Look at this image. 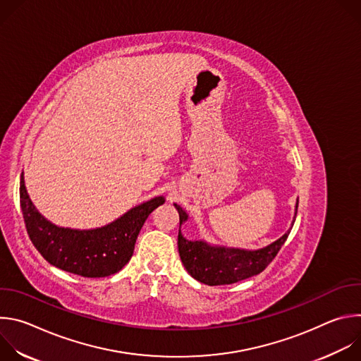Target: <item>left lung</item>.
Segmentation results:
<instances>
[{"instance_id":"8db88e82","label":"left lung","mask_w":361,"mask_h":361,"mask_svg":"<svg viewBox=\"0 0 361 361\" xmlns=\"http://www.w3.org/2000/svg\"><path fill=\"white\" fill-rule=\"evenodd\" d=\"M174 205L181 224L187 220V213L180 205ZM297 207L298 202L295 204V216ZM288 234L290 230L266 248L245 251L238 248L212 247L204 241H188L178 233V252L185 270L197 281L209 286H224L250 279L266 270V267L276 259Z\"/></svg>"}]
</instances>
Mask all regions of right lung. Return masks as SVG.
I'll list each match as a JSON object with an SVG mask.
<instances>
[{
    "instance_id": "add662e5",
    "label": "right lung",
    "mask_w": 361,
    "mask_h": 361,
    "mask_svg": "<svg viewBox=\"0 0 361 361\" xmlns=\"http://www.w3.org/2000/svg\"><path fill=\"white\" fill-rule=\"evenodd\" d=\"M20 202L28 237L44 259L64 271L95 279L116 274L130 262L142 224L164 198H152L95 230H70L48 223L32 205L23 174Z\"/></svg>"
}]
</instances>
